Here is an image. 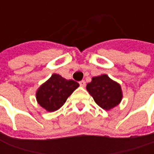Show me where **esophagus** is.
Returning <instances> with one entry per match:
<instances>
[{"mask_svg":"<svg viewBox=\"0 0 154 154\" xmlns=\"http://www.w3.org/2000/svg\"><path fill=\"white\" fill-rule=\"evenodd\" d=\"M79 84H80L81 87H86V82H85V81H81V82H79Z\"/></svg>","mask_w":154,"mask_h":154,"instance_id":"34e87169","label":"esophagus"}]
</instances>
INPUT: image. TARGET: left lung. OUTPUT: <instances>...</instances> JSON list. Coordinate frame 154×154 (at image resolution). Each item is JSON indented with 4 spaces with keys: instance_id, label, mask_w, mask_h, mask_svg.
<instances>
[{
    "instance_id": "1",
    "label": "left lung",
    "mask_w": 154,
    "mask_h": 154,
    "mask_svg": "<svg viewBox=\"0 0 154 154\" xmlns=\"http://www.w3.org/2000/svg\"><path fill=\"white\" fill-rule=\"evenodd\" d=\"M87 90L95 102L104 110H110L122 100L121 87L107 75L95 77L87 85Z\"/></svg>"
}]
</instances>
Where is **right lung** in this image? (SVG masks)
Segmentation results:
<instances>
[{
  "instance_id": "obj_1",
  "label": "right lung",
  "mask_w": 154,
  "mask_h": 154,
  "mask_svg": "<svg viewBox=\"0 0 154 154\" xmlns=\"http://www.w3.org/2000/svg\"><path fill=\"white\" fill-rule=\"evenodd\" d=\"M78 87L79 84L75 81L66 80L58 74H53L37 91V101L48 111H55L63 106Z\"/></svg>"
}]
</instances>
